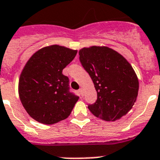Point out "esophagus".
<instances>
[{
    "label": "esophagus",
    "instance_id": "1",
    "mask_svg": "<svg viewBox=\"0 0 160 160\" xmlns=\"http://www.w3.org/2000/svg\"><path fill=\"white\" fill-rule=\"evenodd\" d=\"M78 93H79V95H81V96H82V95H83V91H82V89H79V90H78Z\"/></svg>",
    "mask_w": 160,
    "mask_h": 160
}]
</instances>
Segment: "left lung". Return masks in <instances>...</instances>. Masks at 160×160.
I'll list each match as a JSON object with an SVG mask.
<instances>
[{"label": "left lung", "mask_w": 160, "mask_h": 160, "mask_svg": "<svg viewBox=\"0 0 160 160\" xmlns=\"http://www.w3.org/2000/svg\"><path fill=\"white\" fill-rule=\"evenodd\" d=\"M89 73L97 99L88 108L96 117L114 121L126 115L134 104L139 83L133 67L121 54L107 47L84 48L78 52Z\"/></svg>", "instance_id": "left-lung-1"}]
</instances>
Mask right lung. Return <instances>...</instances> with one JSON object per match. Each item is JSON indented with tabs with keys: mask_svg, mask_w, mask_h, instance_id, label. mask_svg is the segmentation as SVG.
<instances>
[{
	"mask_svg": "<svg viewBox=\"0 0 160 160\" xmlns=\"http://www.w3.org/2000/svg\"><path fill=\"white\" fill-rule=\"evenodd\" d=\"M77 50L52 45L30 58L20 76L18 93L23 107L35 121L52 125L69 117L79 97L71 92L62 73Z\"/></svg>",
	"mask_w": 160,
	"mask_h": 160,
	"instance_id": "right-lung-1",
	"label": "right lung"
}]
</instances>
